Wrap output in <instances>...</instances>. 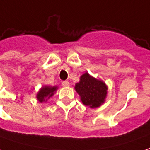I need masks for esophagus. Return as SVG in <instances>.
Returning <instances> with one entry per match:
<instances>
[{
  "mask_svg": "<svg viewBox=\"0 0 150 150\" xmlns=\"http://www.w3.org/2000/svg\"><path fill=\"white\" fill-rule=\"evenodd\" d=\"M62 86H64V87H68V86H70V82H69V81H63V82H62Z\"/></svg>",
  "mask_w": 150,
  "mask_h": 150,
  "instance_id": "obj_1",
  "label": "esophagus"
}]
</instances>
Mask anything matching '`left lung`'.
<instances>
[{"mask_svg": "<svg viewBox=\"0 0 150 150\" xmlns=\"http://www.w3.org/2000/svg\"><path fill=\"white\" fill-rule=\"evenodd\" d=\"M75 89L83 105L96 108L104 103L108 88L103 80L85 72L80 76L79 82L75 83Z\"/></svg>", "mask_w": 150, "mask_h": 150, "instance_id": "left-lung-1", "label": "left lung"}]
</instances>
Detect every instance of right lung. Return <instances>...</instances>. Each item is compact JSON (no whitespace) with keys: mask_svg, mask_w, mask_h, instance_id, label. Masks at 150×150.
<instances>
[{"mask_svg":"<svg viewBox=\"0 0 150 150\" xmlns=\"http://www.w3.org/2000/svg\"><path fill=\"white\" fill-rule=\"evenodd\" d=\"M57 90V86H49V85H44L39 89L36 95L37 100L39 103L47 102L50 98L53 96L54 93Z\"/></svg>","mask_w":150,"mask_h":150,"instance_id":"right-lung-1","label":"right lung"}]
</instances>
